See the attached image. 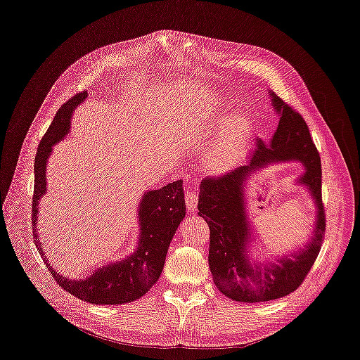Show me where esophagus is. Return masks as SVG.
<instances>
[{
	"instance_id": "obj_1",
	"label": "esophagus",
	"mask_w": 360,
	"mask_h": 360,
	"mask_svg": "<svg viewBox=\"0 0 360 360\" xmlns=\"http://www.w3.org/2000/svg\"><path fill=\"white\" fill-rule=\"evenodd\" d=\"M185 202H186L188 212H195L196 206H198V195H196V192H186Z\"/></svg>"
}]
</instances>
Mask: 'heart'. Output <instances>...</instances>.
I'll return each instance as SVG.
<instances>
[{
  "mask_svg": "<svg viewBox=\"0 0 360 360\" xmlns=\"http://www.w3.org/2000/svg\"><path fill=\"white\" fill-rule=\"evenodd\" d=\"M221 112L217 114V120L224 117ZM249 131L250 129L245 118L233 117L226 120L205 157V164L210 172H224L243 155L249 140Z\"/></svg>",
  "mask_w": 360,
  "mask_h": 360,
  "instance_id": "1",
  "label": "heart"
}]
</instances>
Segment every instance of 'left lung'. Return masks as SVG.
<instances>
[{
	"label": "left lung",
	"instance_id": "obj_1",
	"mask_svg": "<svg viewBox=\"0 0 360 360\" xmlns=\"http://www.w3.org/2000/svg\"><path fill=\"white\" fill-rule=\"evenodd\" d=\"M273 105L280 115L278 127L270 140H257L248 164L221 176L205 178L200 184L199 216L210 230L209 269L219 291L238 302H264L294 292L314 266L326 229L322 203L321 157L302 115L273 91ZM300 160L306 174L305 184L317 206L311 240L297 254L278 259L277 264H255L248 255L251 224L245 213L244 184L256 170L270 162Z\"/></svg>",
	"mask_w": 360,
	"mask_h": 360
}]
</instances>
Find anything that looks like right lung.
<instances>
[{"label":"right lung","mask_w":360,"mask_h":360,"mask_svg":"<svg viewBox=\"0 0 360 360\" xmlns=\"http://www.w3.org/2000/svg\"><path fill=\"white\" fill-rule=\"evenodd\" d=\"M87 91L69 98L56 112L48 131L42 137L34 164L35 184L32 198V231L35 246L46 262L56 283L69 294L96 305L126 304L141 298L160 278L172 237L185 217V195L182 181L171 182L161 189L148 191L139 205L140 242L133 255L126 259L101 266L83 280H70L52 269L45 257L39 234L37 233L38 205L46 192V162L52 147L70 130L73 110L84 101Z\"/></svg>","instance_id":"right-lung-1"}]
</instances>
